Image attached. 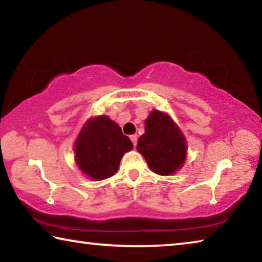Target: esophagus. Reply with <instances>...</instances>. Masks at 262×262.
I'll return each instance as SVG.
<instances>
[{"instance_id":"esophagus-1","label":"esophagus","mask_w":262,"mask_h":262,"mask_svg":"<svg viewBox=\"0 0 262 262\" xmlns=\"http://www.w3.org/2000/svg\"><path fill=\"white\" fill-rule=\"evenodd\" d=\"M130 140L133 142V144H134V147H136V143H137V136L136 135H132L130 136Z\"/></svg>"}]
</instances>
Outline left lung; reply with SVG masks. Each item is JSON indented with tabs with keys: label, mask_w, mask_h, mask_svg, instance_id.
Masks as SVG:
<instances>
[{
	"label": "left lung",
	"mask_w": 262,
	"mask_h": 262,
	"mask_svg": "<svg viewBox=\"0 0 262 262\" xmlns=\"http://www.w3.org/2000/svg\"><path fill=\"white\" fill-rule=\"evenodd\" d=\"M136 149L155 173L168 176L183 166L187 152L185 136L166 113L154 110L145 120V132Z\"/></svg>",
	"instance_id": "obj_1"
}]
</instances>
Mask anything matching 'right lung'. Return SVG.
I'll use <instances>...</instances> for the list:
<instances>
[{"label": "right lung", "instance_id": "1", "mask_svg": "<svg viewBox=\"0 0 262 262\" xmlns=\"http://www.w3.org/2000/svg\"><path fill=\"white\" fill-rule=\"evenodd\" d=\"M133 149L129 137L106 115L92 118L75 142L77 166L94 180H103L118 171L123 154Z\"/></svg>", "mask_w": 262, "mask_h": 262}]
</instances>
